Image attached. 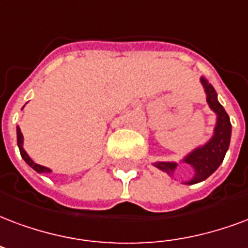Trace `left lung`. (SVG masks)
<instances>
[{
	"mask_svg": "<svg viewBox=\"0 0 248 248\" xmlns=\"http://www.w3.org/2000/svg\"><path fill=\"white\" fill-rule=\"evenodd\" d=\"M202 84L203 91L206 94V102L209 108L216 113V126L213 130L212 138L208 142L199 146L194 150L185 155L180 160V163H186L193 168V176L188 181H184L183 184L192 185L206 180L209 176L214 173L217 168L221 166L223 157L226 155L229 146H230V138H232V124L230 118L227 115L226 110L218 102L217 92L213 85L205 78H200ZM154 167H156L170 177H175V170L179 167V163L176 161H155Z\"/></svg>",
	"mask_w": 248,
	"mask_h": 248,
	"instance_id": "left-lung-1",
	"label": "left lung"
}]
</instances>
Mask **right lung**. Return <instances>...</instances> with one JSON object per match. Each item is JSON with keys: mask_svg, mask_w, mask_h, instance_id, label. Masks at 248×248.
<instances>
[{"mask_svg": "<svg viewBox=\"0 0 248 248\" xmlns=\"http://www.w3.org/2000/svg\"><path fill=\"white\" fill-rule=\"evenodd\" d=\"M16 143H18V148H19V152H21L22 159L26 161L27 164H29L32 170H36L38 173H51V172H52V170H49V168H47V167L36 164L35 161L29 156V154L25 151V148H23V135H22V131L21 129H19V126H16Z\"/></svg>", "mask_w": 248, "mask_h": 248, "instance_id": "1", "label": "right lung"}]
</instances>
